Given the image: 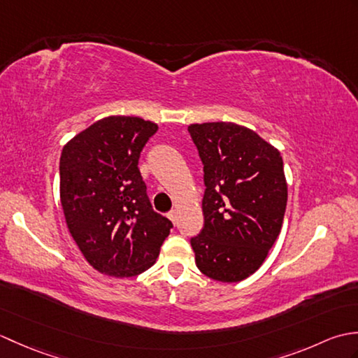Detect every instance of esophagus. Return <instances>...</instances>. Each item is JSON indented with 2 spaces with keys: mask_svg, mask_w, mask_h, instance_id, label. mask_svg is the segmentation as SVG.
I'll use <instances>...</instances> for the list:
<instances>
[{
  "mask_svg": "<svg viewBox=\"0 0 358 358\" xmlns=\"http://www.w3.org/2000/svg\"><path fill=\"white\" fill-rule=\"evenodd\" d=\"M167 217H169V220H171V222H172L173 224L177 223V212H175V210H171L169 215H167Z\"/></svg>",
  "mask_w": 358,
  "mask_h": 358,
  "instance_id": "34e87169",
  "label": "esophagus"
}]
</instances>
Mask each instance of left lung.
<instances>
[{"label":"left lung","mask_w":358,"mask_h":358,"mask_svg":"<svg viewBox=\"0 0 358 358\" xmlns=\"http://www.w3.org/2000/svg\"><path fill=\"white\" fill-rule=\"evenodd\" d=\"M203 162L204 226L191 238L204 275L235 283L260 268L283 224L287 185L280 152L235 123L187 127Z\"/></svg>","instance_id":"obj_1"}]
</instances>
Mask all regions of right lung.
<instances>
[{"label":"right lung","mask_w":358,"mask_h":358,"mask_svg":"<svg viewBox=\"0 0 358 358\" xmlns=\"http://www.w3.org/2000/svg\"><path fill=\"white\" fill-rule=\"evenodd\" d=\"M158 126L138 117L98 120L66 144L59 199L81 254L98 272L135 277L157 262L172 223L152 209L138 169Z\"/></svg>","instance_id":"right-lung-1"}]
</instances>
